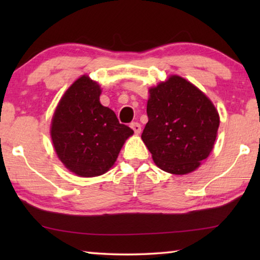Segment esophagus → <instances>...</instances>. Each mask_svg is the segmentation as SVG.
<instances>
[{
	"instance_id": "esophagus-1",
	"label": "esophagus",
	"mask_w": 260,
	"mask_h": 260,
	"mask_svg": "<svg viewBox=\"0 0 260 260\" xmlns=\"http://www.w3.org/2000/svg\"><path fill=\"white\" fill-rule=\"evenodd\" d=\"M131 127H132V129L134 131L135 134H140L141 133V125L139 124V122H132Z\"/></svg>"
}]
</instances>
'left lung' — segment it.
<instances>
[{
    "instance_id": "left-lung-1",
    "label": "left lung",
    "mask_w": 260,
    "mask_h": 260,
    "mask_svg": "<svg viewBox=\"0 0 260 260\" xmlns=\"http://www.w3.org/2000/svg\"><path fill=\"white\" fill-rule=\"evenodd\" d=\"M148 122L141 135L160 170L172 174L195 171L212 151L219 114L203 91L171 76L149 89Z\"/></svg>"
}]
</instances>
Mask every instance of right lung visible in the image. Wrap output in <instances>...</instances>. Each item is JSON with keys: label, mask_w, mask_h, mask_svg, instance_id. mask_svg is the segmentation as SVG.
<instances>
[{"label": "right lung", "mask_w": 260, "mask_h": 260, "mask_svg": "<svg viewBox=\"0 0 260 260\" xmlns=\"http://www.w3.org/2000/svg\"><path fill=\"white\" fill-rule=\"evenodd\" d=\"M100 85L82 76L65 91L51 121V140L68 170L83 178L111 169L133 129L100 103Z\"/></svg>", "instance_id": "1"}]
</instances>
